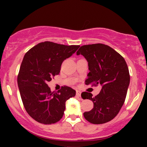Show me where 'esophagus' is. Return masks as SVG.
Returning a JSON list of instances; mask_svg holds the SVG:
<instances>
[{
  "label": "esophagus",
  "mask_w": 147,
  "mask_h": 147,
  "mask_svg": "<svg viewBox=\"0 0 147 147\" xmlns=\"http://www.w3.org/2000/svg\"><path fill=\"white\" fill-rule=\"evenodd\" d=\"M81 93H82V92L79 90H77L76 91V94H77V96H79V97H80L81 96Z\"/></svg>",
  "instance_id": "1"
}]
</instances>
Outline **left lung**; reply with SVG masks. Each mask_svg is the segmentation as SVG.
Here are the masks:
<instances>
[{
  "label": "left lung",
  "instance_id": "left-lung-1",
  "mask_svg": "<svg viewBox=\"0 0 147 147\" xmlns=\"http://www.w3.org/2000/svg\"><path fill=\"white\" fill-rule=\"evenodd\" d=\"M82 55L88 63L86 85L100 84L102 90L95 97L84 92L82 97L93 102V109L84 113L85 119L95 124L112 120L124 104L130 83L127 64L118 52L102 43L81 46L77 55Z\"/></svg>",
  "mask_w": 147,
  "mask_h": 147
}]
</instances>
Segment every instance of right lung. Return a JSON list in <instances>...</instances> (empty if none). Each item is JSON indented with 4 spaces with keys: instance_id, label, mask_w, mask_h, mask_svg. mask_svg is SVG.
Returning a JSON list of instances; mask_svg holds the SVG:
<instances>
[{
    "instance_id": "add662e5",
    "label": "right lung",
    "mask_w": 147,
    "mask_h": 147,
    "mask_svg": "<svg viewBox=\"0 0 147 147\" xmlns=\"http://www.w3.org/2000/svg\"><path fill=\"white\" fill-rule=\"evenodd\" d=\"M79 48L45 41L25 55L18 72V86L25 110L36 122L43 124L59 122L63 115L65 102L75 96L72 88L65 86L52 92L47 83L59 74L63 61Z\"/></svg>"
}]
</instances>
